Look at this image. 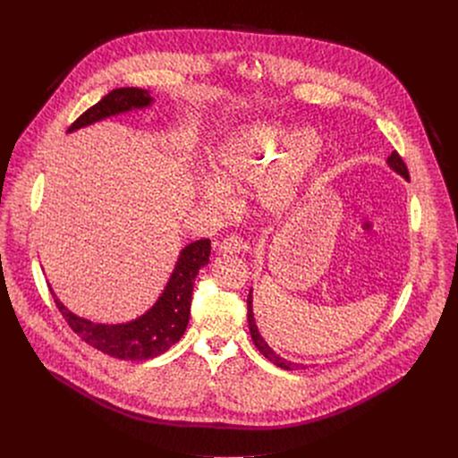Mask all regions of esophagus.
Listing matches in <instances>:
<instances>
[{
  "mask_svg": "<svg viewBox=\"0 0 458 458\" xmlns=\"http://www.w3.org/2000/svg\"><path fill=\"white\" fill-rule=\"evenodd\" d=\"M244 250V242L239 235L232 233V235H226L221 244H219V251L221 253H239Z\"/></svg>",
  "mask_w": 458,
  "mask_h": 458,
  "instance_id": "1",
  "label": "esophagus"
}]
</instances>
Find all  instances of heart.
<instances>
[{"label":"heart","mask_w":458,"mask_h":458,"mask_svg":"<svg viewBox=\"0 0 458 458\" xmlns=\"http://www.w3.org/2000/svg\"><path fill=\"white\" fill-rule=\"evenodd\" d=\"M315 157L311 136L301 128L251 124L228 136L210 156L214 179L203 182V198L226 207L228 191L257 184V199L268 214H284L301 198Z\"/></svg>","instance_id":"heart-1"}]
</instances>
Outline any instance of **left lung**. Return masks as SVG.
<instances>
[{"label":"left lung","instance_id":"left-lung-1","mask_svg":"<svg viewBox=\"0 0 458 458\" xmlns=\"http://www.w3.org/2000/svg\"><path fill=\"white\" fill-rule=\"evenodd\" d=\"M387 165L394 168L395 172H399L404 179H410V172H408V166L406 163L403 161V157L399 156V152H391V156L387 157ZM248 326H250V334H251V339H253V344L257 346V350L263 353L268 360H272L276 366L283 368V369H306L308 366L306 364H297V362H290L283 357H279L268 344L267 341L260 337L259 330H257V324H255V318H253V311H251V292L248 295Z\"/></svg>","mask_w":458,"mask_h":458}]
</instances>
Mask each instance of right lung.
<instances>
[{
    "mask_svg": "<svg viewBox=\"0 0 458 458\" xmlns=\"http://www.w3.org/2000/svg\"><path fill=\"white\" fill-rule=\"evenodd\" d=\"M152 103V98L147 90L126 87L115 89L108 92L101 101L85 110L71 126L69 132L105 119L108 115H115L119 112H126L130 108H143ZM210 257V239H201L188 244L179 259L175 270L157 299V302L140 318L126 324H96L87 318H81L64 308L50 290L54 302L61 315L67 320L81 341L90 344L92 348L121 359V360H147L165 353L170 346H174L184 334L186 324L190 318L191 306V292L193 283L199 270L208 265Z\"/></svg>",
    "mask_w": 458,
    "mask_h": 458,
    "instance_id": "add662e5",
    "label": "right lung"
}]
</instances>
